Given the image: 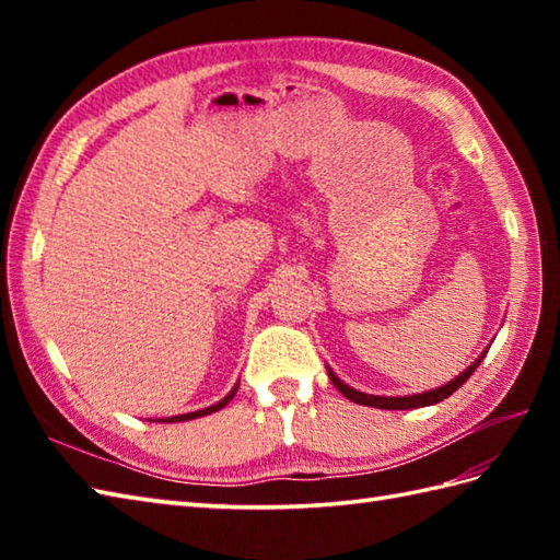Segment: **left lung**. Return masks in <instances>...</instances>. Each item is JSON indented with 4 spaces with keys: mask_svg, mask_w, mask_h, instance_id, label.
<instances>
[{
    "mask_svg": "<svg viewBox=\"0 0 560 560\" xmlns=\"http://www.w3.org/2000/svg\"><path fill=\"white\" fill-rule=\"evenodd\" d=\"M483 355H486V351L479 355L477 361H474V363L467 368V371L459 373L455 380H450V383H445L443 387L428 389V392H423V395H409V397H377V395H365V392H359V389L349 387L347 383H341V380H339L335 373H331L329 368H327V373H329L331 383H335V387L341 392L343 397L355 401V404H363V407H375V409H419V407H431V404L443 401V399H447V397L452 395V392L459 389V387L471 377V373L477 371L479 363L483 361Z\"/></svg>",
    "mask_w": 560,
    "mask_h": 560,
    "instance_id": "1",
    "label": "left lung"
}]
</instances>
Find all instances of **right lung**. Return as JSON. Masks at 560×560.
<instances>
[{
	"mask_svg": "<svg viewBox=\"0 0 560 560\" xmlns=\"http://www.w3.org/2000/svg\"><path fill=\"white\" fill-rule=\"evenodd\" d=\"M235 392H237V385L229 392V395H225L221 401H217L213 404V407H207V409H199V411H189V413H180V416H168V419H161L163 423H177V421H192V419H199V416H207V413H213V411H219V409H223L225 404H229L233 397H235Z\"/></svg>",
	"mask_w": 560,
	"mask_h": 560,
	"instance_id": "right-lung-1",
	"label": "right lung"
}]
</instances>
